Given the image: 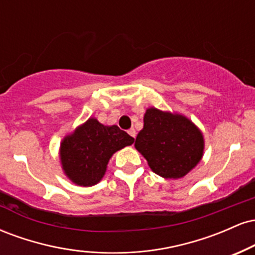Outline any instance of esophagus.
I'll return each instance as SVG.
<instances>
[{
    "instance_id": "esophagus-1",
    "label": "esophagus",
    "mask_w": 255,
    "mask_h": 255,
    "mask_svg": "<svg viewBox=\"0 0 255 255\" xmlns=\"http://www.w3.org/2000/svg\"><path fill=\"white\" fill-rule=\"evenodd\" d=\"M128 134H129V135H130L131 137H135L136 131H135V129H134V128H130V129L128 130Z\"/></svg>"
}]
</instances>
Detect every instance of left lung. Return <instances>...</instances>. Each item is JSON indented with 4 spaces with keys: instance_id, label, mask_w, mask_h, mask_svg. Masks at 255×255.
Segmentation results:
<instances>
[{
    "instance_id": "8db88e82",
    "label": "left lung",
    "mask_w": 255,
    "mask_h": 255,
    "mask_svg": "<svg viewBox=\"0 0 255 255\" xmlns=\"http://www.w3.org/2000/svg\"><path fill=\"white\" fill-rule=\"evenodd\" d=\"M135 148L151 170L164 178H181L200 163L205 140L198 126L182 114L146 109L144 127L135 137Z\"/></svg>"
}]
</instances>
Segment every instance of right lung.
Masks as SVG:
<instances>
[{
    "label": "right lung",
    "instance_id": "obj_1",
    "mask_svg": "<svg viewBox=\"0 0 255 255\" xmlns=\"http://www.w3.org/2000/svg\"><path fill=\"white\" fill-rule=\"evenodd\" d=\"M133 142L134 137L118 126H104L96 118H90L61 141V166L77 186H95L104 177L113 154Z\"/></svg>",
    "mask_w": 255,
    "mask_h": 255
}]
</instances>
